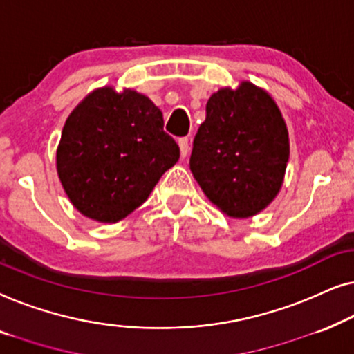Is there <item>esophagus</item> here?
<instances>
[{
  "mask_svg": "<svg viewBox=\"0 0 354 354\" xmlns=\"http://www.w3.org/2000/svg\"><path fill=\"white\" fill-rule=\"evenodd\" d=\"M179 151H181V157H186L189 153V139L187 138H179Z\"/></svg>",
  "mask_w": 354,
  "mask_h": 354,
  "instance_id": "1",
  "label": "esophagus"
}]
</instances>
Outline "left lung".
<instances>
[{"label": "left lung", "instance_id": "left-lung-1", "mask_svg": "<svg viewBox=\"0 0 354 354\" xmlns=\"http://www.w3.org/2000/svg\"><path fill=\"white\" fill-rule=\"evenodd\" d=\"M287 160L286 123L263 89L243 82L208 99L189 165L205 196L226 215L247 218L270 205Z\"/></svg>", "mask_w": 354, "mask_h": 354}]
</instances>
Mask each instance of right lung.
<instances>
[{"mask_svg": "<svg viewBox=\"0 0 354 354\" xmlns=\"http://www.w3.org/2000/svg\"><path fill=\"white\" fill-rule=\"evenodd\" d=\"M178 158V144L163 131V115L151 99L102 88L68 115L57 173L78 212L117 223L146 202Z\"/></svg>", "mask_w": 354, "mask_h": 354, "instance_id": "add662e5", "label": "right lung"}]
</instances>
